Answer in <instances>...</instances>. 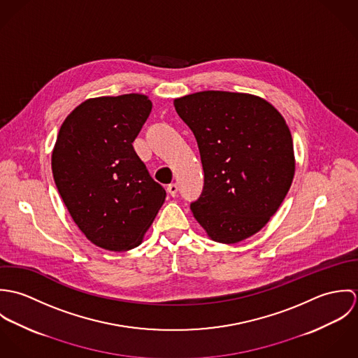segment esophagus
I'll list each match as a JSON object with an SVG mask.
<instances>
[{"mask_svg": "<svg viewBox=\"0 0 358 358\" xmlns=\"http://www.w3.org/2000/svg\"><path fill=\"white\" fill-rule=\"evenodd\" d=\"M168 193L172 196V197H175L176 194H178V190H179V187H178V185L176 183H171L169 186H168Z\"/></svg>", "mask_w": 358, "mask_h": 358, "instance_id": "esophagus-1", "label": "esophagus"}]
</instances>
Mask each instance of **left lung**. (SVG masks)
I'll list each match as a JSON object with an SVG mask.
<instances>
[{
  "instance_id": "left-lung-1",
  "label": "left lung",
  "mask_w": 358,
  "mask_h": 358,
  "mask_svg": "<svg viewBox=\"0 0 358 358\" xmlns=\"http://www.w3.org/2000/svg\"><path fill=\"white\" fill-rule=\"evenodd\" d=\"M193 131L204 189L192 206L206 236L236 244L256 234L284 201L295 175L291 131L267 101L203 91L173 101Z\"/></svg>"
}]
</instances>
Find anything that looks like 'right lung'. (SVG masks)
Masks as SVG:
<instances>
[{
  "instance_id": "right-lung-1",
  "label": "right lung",
  "mask_w": 358,
  "mask_h": 358,
  "mask_svg": "<svg viewBox=\"0 0 358 358\" xmlns=\"http://www.w3.org/2000/svg\"><path fill=\"white\" fill-rule=\"evenodd\" d=\"M150 111L142 94L87 99L66 117L56 138L57 192L84 236L107 251L141 245L165 201V190L132 146Z\"/></svg>"
}]
</instances>
